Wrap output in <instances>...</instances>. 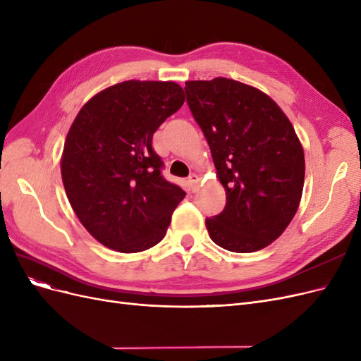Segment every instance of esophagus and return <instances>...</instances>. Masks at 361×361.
Segmentation results:
<instances>
[{
    "label": "esophagus",
    "instance_id": "obj_1",
    "mask_svg": "<svg viewBox=\"0 0 361 361\" xmlns=\"http://www.w3.org/2000/svg\"><path fill=\"white\" fill-rule=\"evenodd\" d=\"M199 182H200V178L197 176V174H195V173L190 174V178H188V185H190V188H191V191H192V192H195V191L199 190Z\"/></svg>",
    "mask_w": 361,
    "mask_h": 361
}]
</instances>
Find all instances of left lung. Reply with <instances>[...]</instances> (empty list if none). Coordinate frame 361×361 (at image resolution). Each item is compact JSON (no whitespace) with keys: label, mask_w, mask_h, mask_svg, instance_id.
<instances>
[{"label":"left lung","mask_w":361,"mask_h":361,"mask_svg":"<svg viewBox=\"0 0 361 361\" xmlns=\"http://www.w3.org/2000/svg\"><path fill=\"white\" fill-rule=\"evenodd\" d=\"M185 93L226 188L207 232L235 253L262 250L285 232L301 200L305 167L295 129L269 96L239 81H187Z\"/></svg>","instance_id":"obj_1"}]
</instances>
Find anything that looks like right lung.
I'll list each match as a JSON object with an SVG mask.
<instances>
[{"instance_id":"obj_1","label":"right lung","mask_w":361,"mask_h":361,"mask_svg":"<svg viewBox=\"0 0 361 361\" xmlns=\"http://www.w3.org/2000/svg\"><path fill=\"white\" fill-rule=\"evenodd\" d=\"M183 101L176 82L130 80L93 96L73 120L63 185L81 224L105 247L137 253L166 235L185 191L164 179L152 138Z\"/></svg>"}]
</instances>
